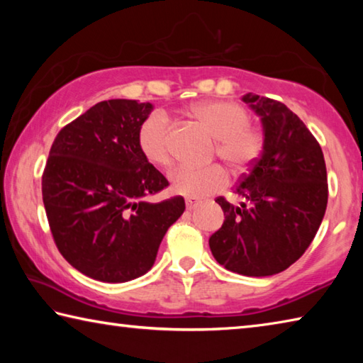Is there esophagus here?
<instances>
[{
  "label": "esophagus",
  "instance_id": "esophagus-1",
  "mask_svg": "<svg viewBox=\"0 0 363 363\" xmlns=\"http://www.w3.org/2000/svg\"><path fill=\"white\" fill-rule=\"evenodd\" d=\"M199 205H200V201L195 200V199H187L186 200V206H187V210H190V211L195 210V208Z\"/></svg>",
  "mask_w": 363,
  "mask_h": 363
}]
</instances>
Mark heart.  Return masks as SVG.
<instances>
[{
	"instance_id": "obj_1",
	"label": "heart",
	"mask_w": 363,
	"mask_h": 363,
	"mask_svg": "<svg viewBox=\"0 0 363 363\" xmlns=\"http://www.w3.org/2000/svg\"><path fill=\"white\" fill-rule=\"evenodd\" d=\"M190 115L216 139V155L233 171H245L261 155L264 133L250 125V112L232 101L200 102L189 110ZM138 147L147 162L168 167L171 153V121L164 112H152L140 123ZM227 184L225 171L213 164L206 168L179 167L171 171L169 187L187 199H203L219 192Z\"/></svg>"
}]
</instances>
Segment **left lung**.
Instances as JSON below:
<instances>
[{
	"mask_svg": "<svg viewBox=\"0 0 363 363\" xmlns=\"http://www.w3.org/2000/svg\"><path fill=\"white\" fill-rule=\"evenodd\" d=\"M242 101L261 118L264 147L235 189L242 203L216 199L225 219L210 248L227 270L267 277L314 240L327 210V168L317 139L285 104L253 93Z\"/></svg>",
	"mask_w": 363,
	"mask_h": 363,
	"instance_id": "8db88e82",
	"label": "left lung"
}]
</instances>
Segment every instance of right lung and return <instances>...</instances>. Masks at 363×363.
<instances>
[{
  "label": "right lung",
  "instance_id": "1",
  "mask_svg": "<svg viewBox=\"0 0 363 363\" xmlns=\"http://www.w3.org/2000/svg\"><path fill=\"white\" fill-rule=\"evenodd\" d=\"M150 102L96 104L54 139L43 173V203L54 242L88 277L123 284L155 262L164 233L186 210L182 196L150 203L168 181L138 147Z\"/></svg>",
  "mask_w": 363,
  "mask_h": 363
}]
</instances>
